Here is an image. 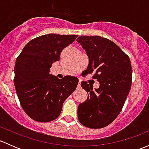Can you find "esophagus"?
<instances>
[{
  "mask_svg": "<svg viewBox=\"0 0 149 149\" xmlns=\"http://www.w3.org/2000/svg\"><path fill=\"white\" fill-rule=\"evenodd\" d=\"M81 82H79V84H78L77 85V88L79 89V88H81Z\"/></svg>",
  "mask_w": 149,
  "mask_h": 149,
  "instance_id": "34e87169",
  "label": "esophagus"
}]
</instances>
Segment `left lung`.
<instances>
[{
	"label": "left lung",
	"instance_id": "8db88e82",
	"mask_svg": "<svg viewBox=\"0 0 149 149\" xmlns=\"http://www.w3.org/2000/svg\"><path fill=\"white\" fill-rule=\"evenodd\" d=\"M88 57L87 73L100 87L82 81L81 87L88 94L86 100L78 107V119L89 128H102L112 123L127 99L132 84V68L129 57L108 39L100 36H80L77 39Z\"/></svg>",
	"mask_w": 149,
	"mask_h": 149
}]
</instances>
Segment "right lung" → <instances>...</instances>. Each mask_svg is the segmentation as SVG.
<instances>
[{
	"instance_id": "right-lung-1",
	"label": "right lung",
	"mask_w": 149,
	"mask_h": 149,
	"mask_svg": "<svg viewBox=\"0 0 149 149\" xmlns=\"http://www.w3.org/2000/svg\"><path fill=\"white\" fill-rule=\"evenodd\" d=\"M76 34H48L31 40L17 57L14 85L21 106L34 120L47 123L58 118L64 101L75 91L79 79H59L49 74L63 49L74 42Z\"/></svg>"
}]
</instances>
